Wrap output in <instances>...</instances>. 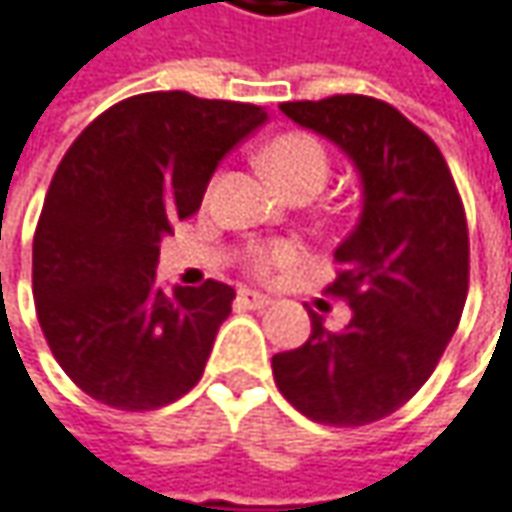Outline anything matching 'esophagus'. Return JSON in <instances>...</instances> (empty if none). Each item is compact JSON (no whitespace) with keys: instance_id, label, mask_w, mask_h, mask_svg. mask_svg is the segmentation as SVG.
Returning <instances> with one entry per match:
<instances>
[{"instance_id":"1","label":"esophagus","mask_w":512,"mask_h":512,"mask_svg":"<svg viewBox=\"0 0 512 512\" xmlns=\"http://www.w3.org/2000/svg\"><path fill=\"white\" fill-rule=\"evenodd\" d=\"M237 303L240 306H246V309H266L272 298H266V295H260V292H252V289H240L237 292Z\"/></svg>"}]
</instances>
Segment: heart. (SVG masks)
I'll return each instance as SVG.
<instances>
[{"label":"heart","instance_id":"1","mask_svg":"<svg viewBox=\"0 0 512 512\" xmlns=\"http://www.w3.org/2000/svg\"><path fill=\"white\" fill-rule=\"evenodd\" d=\"M263 160L289 194L303 189L321 191L323 183L329 180V154L321 140L312 134H300V131L283 134L266 148ZM298 260L300 249L295 243H269L252 255V269L260 278H269L280 269H292Z\"/></svg>","mask_w":512,"mask_h":512}]
</instances>
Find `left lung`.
Masks as SVG:
<instances>
[{
    "instance_id": "1",
    "label": "left lung",
    "mask_w": 512,
    "mask_h": 512,
    "mask_svg": "<svg viewBox=\"0 0 512 512\" xmlns=\"http://www.w3.org/2000/svg\"><path fill=\"white\" fill-rule=\"evenodd\" d=\"M280 111L355 163L364 209L326 289L352 318L332 332L309 312L306 344L272 358L275 384L318 424L364 427L424 387L456 332L470 286L467 217L438 145L389 102L335 94Z\"/></svg>"
}]
</instances>
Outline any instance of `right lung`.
Segmentation results:
<instances>
[{"label": "right lung", "mask_w": 512, "mask_h": 512, "mask_svg": "<svg viewBox=\"0 0 512 512\" xmlns=\"http://www.w3.org/2000/svg\"><path fill=\"white\" fill-rule=\"evenodd\" d=\"M263 123L260 105L151 91L102 111L65 151L34 234L36 318L56 364L94 401L160 410L203 378L234 289H163L160 240Z\"/></svg>", "instance_id": "obj_1"}]
</instances>
